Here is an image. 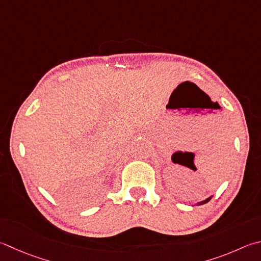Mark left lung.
Here are the masks:
<instances>
[{
  "mask_svg": "<svg viewBox=\"0 0 261 261\" xmlns=\"http://www.w3.org/2000/svg\"><path fill=\"white\" fill-rule=\"evenodd\" d=\"M211 200V196L210 197H207L206 198V200H204V201H202V202H198V203H196V204L197 205H202V204H205V203H207V202H209Z\"/></svg>",
  "mask_w": 261,
  "mask_h": 261,
  "instance_id": "obj_1",
  "label": "left lung"
}]
</instances>
